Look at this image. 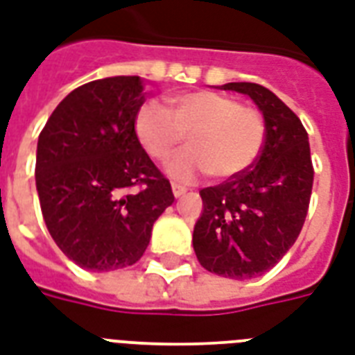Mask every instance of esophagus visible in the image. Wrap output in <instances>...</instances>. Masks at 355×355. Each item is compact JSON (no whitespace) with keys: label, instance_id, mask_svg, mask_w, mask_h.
Returning a JSON list of instances; mask_svg holds the SVG:
<instances>
[{"label":"esophagus","instance_id":"esophagus-1","mask_svg":"<svg viewBox=\"0 0 355 355\" xmlns=\"http://www.w3.org/2000/svg\"><path fill=\"white\" fill-rule=\"evenodd\" d=\"M171 188H173V195H175L177 199H178V197H182V195L188 191V189L184 188V186H180V184H173Z\"/></svg>","mask_w":355,"mask_h":355}]
</instances>
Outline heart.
Segmentation results:
<instances>
[{
    "label": "heart",
    "instance_id": "b5f03b06",
    "mask_svg": "<svg viewBox=\"0 0 355 355\" xmlns=\"http://www.w3.org/2000/svg\"><path fill=\"white\" fill-rule=\"evenodd\" d=\"M134 128L144 149L160 162L188 138L189 150L167 167L178 180H191L205 171L214 178L236 177L258 160L265 144V119L258 108L210 90L169 97L167 110L145 103Z\"/></svg>",
    "mask_w": 355,
    "mask_h": 355
}]
</instances>
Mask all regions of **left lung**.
I'll return each mask as SVG.
<instances>
[{"instance_id": "8db88e82", "label": "left lung", "mask_w": 355, "mask_h": 355, "mask_svg": "<svg viewBox=\"0 0 355 355\" xmlns=\"http://www.w3.org/2000/svg\"><path fill=\"white\" fill-rule=\"evenodd\" d=\"M221 90L245 94L258 105L265 144L248 169L200 189L193 248L206 270L247 280L272 269L297 241L308 216L313 164L302 121L272 92L254 83H228Z\"/></svg>"}]
</instances>
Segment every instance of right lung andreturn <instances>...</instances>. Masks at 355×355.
Wrapping results in <instances>:
<instances>
[{"instance_id": "right-lung-1", "label": "right lung", "mask_w": 355, "mask_h": 355, "mask_svg": "<svg viewBox=\"0 0 355 355\" xmlns=\"http://www.w3.org/2000/svg\"><path fill=\"white\" fill-rule=\"evenodd\" d=\"M144 80H92L60 101L36 147V191L58 248L86 270L134 265L173 205L171 184L136 136Z\"/></svg>"}]
</instances>
